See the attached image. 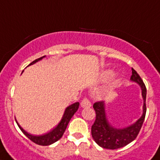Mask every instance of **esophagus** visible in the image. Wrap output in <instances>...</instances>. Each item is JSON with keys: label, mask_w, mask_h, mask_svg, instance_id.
<instances>
[{"label": "esophagus", "mask_w": 160, "mask_h": 160, "mask_svg": "<svg viewBox=\"0 0 160 160\" xmlns=\"http://www.w3.org/2000/svg\"><path fill=\"white\" fill-rule=\"evenodd\" d=\"M80 105L83 108H90L91 106V103L90 102V100H88L87 98H85V99H83V100L80 103Z\"/></svg>", "instance_id": "esophagus-1"}]
</instances>
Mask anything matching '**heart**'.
Segmentation results:
<instances>
[{
    "label": "heart",
    "instance_id": "obj_1",
    "mask_svg": "<svg viewBox=\"0 0 160 160\" xmlns=\"http://www.w3.org/2000/svg\"><path fill=\"white\" fill-rule=\"evenodd\" d=\"M109 71H105V72L103 73V75H102V77L104 78V79H106V78L109 77Z\"/></svg>",
    "mask_w": 160,
    "mask_h": 160
}]
</instances>
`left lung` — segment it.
Segmentation results:
<instances>
[{
	"instance_id": "1",
	"label": "left lung",
	"mask_w": 160,
	"mask_h": 160,
	"mask_svg": "<svg viewBox=\"0 0 160 160\" xmlns=\"http://www.w3.org/2000/svg\"><path fill=\"white\" fill-rule=\"evenodd\" d=\"M130 80L137 83L140 86L142 98L144 100L142 115L134 124L124 128H116L113 126L108 120L105 111V101L96 102L93 105L96 117L95 123L91 127V134L95 143L104 149H119L131 143L135 139L144 123L146 114V87L139 74L133 68Z\"/></svg>"
}]
</instances>
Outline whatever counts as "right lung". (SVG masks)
<instances>
[{
	"label": "right lung",
	"instance_id": "right-lung-1",
	"mask_svg": "<svg viewBox=\"0 0 160 160\" xmlns=\"http://www.w3.org/2000/svg\"><path fill=\"white\" fill-rule=\"evenodd\" d=\"M46 57V55H44L42 57L39 58V59H36V60H34L33 62H31L29 65H34L36 64V62H38L40 60H41L43 58ZM79 105H80V103L76 102L74 103L72 105H69V106L65 109V112L63 114V116L60 119V121L59 122V124L56 125V126L53 129H51V131L46 133L45 134H41V135H34V134H31L28 132H26L25 129L22 128V127L19 124V123L17 122V120L16 119V122L17 125L19 126L20 129H21L22 133H23L25 135H26L28 139H30L32 142L36 143V144H39V145H50V144H54L55 142L58 141L59 139L63 136V134L65 133V129L67 127L69 122L71 119V118L73 117V115L75 114V113L78 110V108H79Z\"/></svg>",
	"mask_w": 160,
	"mask_h": 160
}]
</instances>
